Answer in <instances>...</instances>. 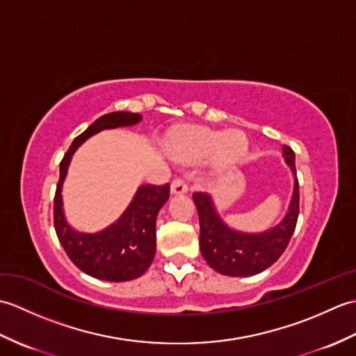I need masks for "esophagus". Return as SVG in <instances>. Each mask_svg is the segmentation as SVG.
<instances>
[{
    "label": "esophagus",
    "instance_id": "1",
    "mask_svg": "<svg viewBox=\"0 0 356 356\" xmlns=\"http://www.w3.org/2000/svg\"><path fill=\"white\" fill-rule=\"evenodd\" d=\"M171 193L174 195H179V194H185L188 193V185L184 179H174L171 182Z\"/></svg>",
    "mask_w": 356,
    "mask_h": 356
}]
</instances>
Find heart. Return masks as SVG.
Returning a JSON list of instances; mask_svg holds the SVG:
<instances>
[{
  "mask_svg": "<svg viewBox=\"0 0 356 356\" xmlns=\"http://www.w3.org/2000/svg\"><path fill=\"white\" fill-rule=\"evenodd\" d=\"M249 149L246 136L240 131H217L205 127H188L168 142L170 154L180 162H202L214 157L217 165L240 162Z\"/></svg>",
  "mask_w": 356,
  "mask_h": 356,
  "instance_id": "1",
  "label": "heart"
}]
</instances>
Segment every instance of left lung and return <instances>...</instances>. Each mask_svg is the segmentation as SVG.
<instances>
[{"instance_id":"1","label":"left lung","mask_w":356,"mask_h":356,"mask_svg":"<svg viewBox=\"0 0 356 356\" xmlns=\"http://www.w3.org/2000/svg\"><path fill=\"white\" fill-rule=\"evenodd\" d=\"M283 157L293 176L292 197L284 217L266 231L243 232L234 229L218 214L213 195L208 193L193 194L200 222V251L203 259L218 274L228 277L260 274L274 264L289 245L298 218L300 191L293 151L284 145Z\"/></svg>"}]
</instances>
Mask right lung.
Segmentation results:
<instances>
[{"label":"right lung","instance_id":"add662e5","mask_svg":"<svg viewBox=\"0 0 356 356\" xmlns=\"http://www.w3.org/2000/svg\"><path fill=\"white\" fill-rule=\"evenodd\" d=\"M142 115L113 111L97 118L73 140L61 165L53 205L56 236L64 251L87 275L105 282H130L147 272L156 255V218L170 197V184L140 185L116 222L97 232H81L67 222L63 185L76 149L92 136L104 130L139 124Z\"/></svg>","mask_w":356,"mask_h":356}]
</instances>
